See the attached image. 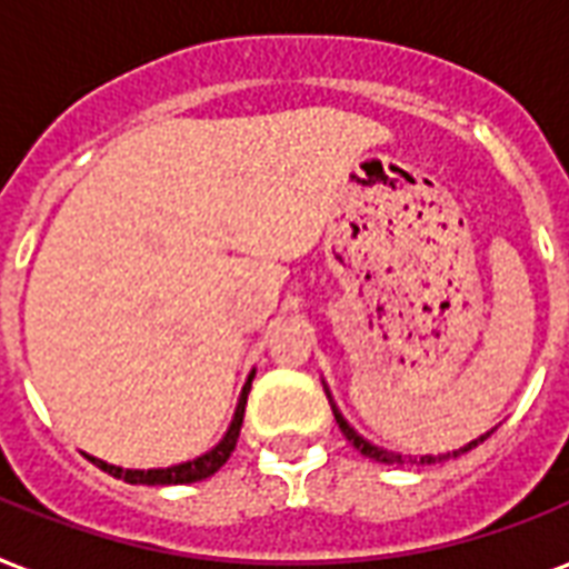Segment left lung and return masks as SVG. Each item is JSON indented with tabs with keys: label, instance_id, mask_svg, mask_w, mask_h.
<instances>
[{
	"label": "left lung",
	"instance_id": "left-lung-1",
	"mask_svg": "<svg viewBox=\"0 0 569 569\" xmlns=\"http://www.w3.org/2000/svg\"><path fill=\"white\" fill-rule=\"evenodd\" d=\"M322 386H326V382H322ZM326 395H328V401H331V410H335V419H338L343 437H347L349 443L359 449L361 456L373 458V461H382V465H407V461H410V465H437V461H446V458H456V456H461V452H467V449H473V446H479L482 440H488V437H491V431H495V428H491V431H486V435H479L477 440L458 446V449H452V452H440V456H401V452H391V449H382V446H373L370 440H365V437H361L359 431H356V428H352V425L343 419V413L338 410V403H335V398H331L328 386H326Z\"/></svg>",
	"mask_w": 569,
	"mask_h": 569
}]
</instances>
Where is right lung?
<instances>
[{
	"label": "right lung",
	"mask_w": 569,
	"mask_h": 569,
	"mask_svg": "<svg viewBox=\"0 0 569 569\" xmlns=\"http://www.w3.org/2000/svg\"><path fill=\"white\" fill-rule=\"evenodd\" d=\"M252 377H256V370H252L247 382H243L241 398H238V407H234V416H231L229 428H226V435L220 437V443L210 446L208 452H201V456L189 458V461H180V465L171 467H150V470H132V467H117L108 465L102 458H92L87 456L96 467H102L104 473H111L113 479H123L129 486H187V482H199V479L213 477L217 470H220L229 456L234 452V446H238V437H241V425H243V407H247V395H250Z\"/></svg>",
	"instance_id": "right-lung-1"
}]
</instances>
